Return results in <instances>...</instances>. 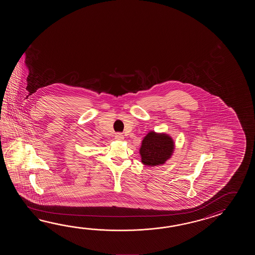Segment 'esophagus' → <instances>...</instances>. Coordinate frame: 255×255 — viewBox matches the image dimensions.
I'll list each match as a JSON object with an SVG mask.
<instances>
[{"instance_id": "34e87169", "label": "esophagus", "mask_w": 255, "mask_h": 255, "mask_svg": "<svg viewBox=\"0 0 255 255\" xmlns=\"http://www.w3.org/2000/svg\"><path fill=\"white\" fill-rule=\"evenodd\" d=\"M115 139L116 140H123L124 139V135H122L121 133H117L115 135Z\"/></svg>"}]
</instances>
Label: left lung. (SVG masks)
Returning <instances> with one entry per match:
<instances>
[{"label":"left lung","instance_id":"obj_1","mask_svg":"<svg viewBox=\"0 0 255 255\" xmlns=\"http://www.w3.org/2000/svg\"><path fill=\"white\" fill-rule=\"evenodd\" d=\"M174 149L175 143L170 135L149 131L141 142V162L149 167L161 166L171 157Z\"/></svg>","mask_w":255,"mask_h":255}]
</instances>
